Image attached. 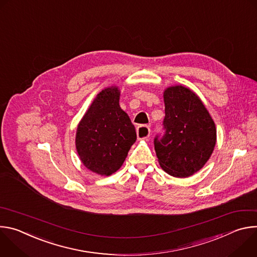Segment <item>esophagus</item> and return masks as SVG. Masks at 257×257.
<instances>
[{"label":"esophagus","mask_w":257,"mask_h":257,"mask_svg":"<svg viewBox=\"0 0 257 257\" xmlns=\"http://www.w3.org/2000/svg\"><path fill=\"white\" fill-rule=\"evenodd\" d=\"M136 133H137L138 139H145L150 136L151 129L146 125H140L136 128Z\"/></svg>","instance_id":"34e87169"}]
</instances>
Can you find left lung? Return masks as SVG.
<instances>
[{
  "mask_svg": "<svg viewBox=\"0 0 257 257\" xmlns=\"http://www.w3.org/2000/svg\"><path fill=\"white\" fill-rule=\"evenodd\" d=\"M165 134L155 138L161 168L176 178H187L209 160L216 142L215 124L190 88L169 86L164 91Z\"/></svg>",
  "mask_w": 257,
  "mask_h": 257,
  "instance_id": "obj_1",
  "label": "left lung"
}]
</instances>
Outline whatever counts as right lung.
I'll list each match as a JSON object with an SVG mask.
<instances>
[{
  "instance_id": "obj_1",
  "label": "right lung",
  "mask_w": 257,
  "mask_h": 257,
  "mask_svg": "<svg viewBox=\"0 0 257 257\" xmlns=\"http://www.w3.org/2000/svg\"><path fill=\"white\" fill-rule=\"evenodd\" d=\"M117 86L102 89L93 99L76 130L75 144L82 164L100 176H109L123 165L136 131L119 104Z\"/></svg>"
}]
</instances>
